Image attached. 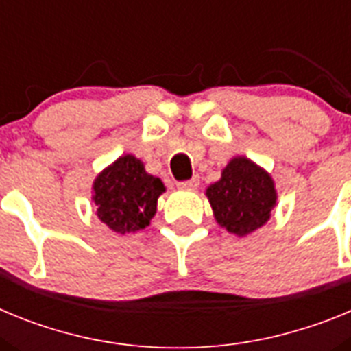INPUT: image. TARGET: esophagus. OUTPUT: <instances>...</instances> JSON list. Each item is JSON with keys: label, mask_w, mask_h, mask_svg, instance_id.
Segmentation results:
<instances>
[{"label": "esophagus", "mask_w": 351, "mask_h": 351, "mask_svg": "<svg viewBox=\"0 0 351 351\" xmlns=\"http://www.w3.org/2000/svg\"><path fill=\"white\" fill-rule=\"evenodd\" d=\"M198 184H200L198 178H193V179H190V181L178 182V188L179 190H197Z\"/></svg>", "instance_id": "obj_1"}]
</instances>
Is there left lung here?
Wrapping results in <instances>:
<instances>
[{"instance_id":"8db88e82","label":"left lung","mask_w":351,"mask_h":351,"mask_svg":"<svg viewBox=\"0 0 351 351\" xmlns=\"http://www.w3.org/2000/svg\"><path fill=\"white\" fill-rule=\"evenodd\" d=\"M206 195L216 221L239 237L265 225L278 200L271 176L244 156L232 158Z\"/></svg>"}]
</instances>
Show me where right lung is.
<instances>
[{
    "mask_svg": "<svg viewBox=\"0 0 351 351\" xmlns=\"http://www.w3.org/2000/svg\"><path fill=\"white\" fill-rule=\"evenodd\" d=\"M165 186L149 176L144 163L132 154L117 158L93 182V200L101 223L116 234L138 232L156 214L158 197Z\"/></svg>",
    "mask_w": 351,
    "mask_h": 351,
    "instance_id": "right-lung-1",
    "label": "right lung"
}]
</instances>
